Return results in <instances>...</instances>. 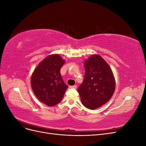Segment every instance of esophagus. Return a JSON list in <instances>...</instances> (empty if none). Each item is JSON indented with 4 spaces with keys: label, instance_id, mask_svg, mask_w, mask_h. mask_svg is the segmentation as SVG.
Here are the masks:
<instances>
[{
    "label": "esophagus",
    "instance_id": "1",
    "mask_svg": "<svg viewBox=\"0 0 146 146\" xmlns=\"http://www.w3.org/2000/svg\"><path fill=\"white\" fill-rule=\"evenodd\" d=\"M69 88H71V89H76L77 86L76 85H73V86H70Z\"/></svg>",
    "mask_w": 146,
    "mask_h": 146
}]
</instances>
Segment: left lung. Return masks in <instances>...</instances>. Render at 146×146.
<instances>
[{
  "instance_id": "left-lung-1",
  "label": "left lung",
  "mask_w": 146,
  "mask_h": 146,
  "mask_svg": "<svg viewBox=\"0 0 146 146\" xmlns=\"http://www.w3.org/2000/svg\"><path fill=\"white\" fill-rule=\"evenodd\" d=\"M84 66L85 77L77 91L82 104L94 110L111 99L115 90V80L109 65L100 55H92Z\"/></svg>"
}]
</instances>
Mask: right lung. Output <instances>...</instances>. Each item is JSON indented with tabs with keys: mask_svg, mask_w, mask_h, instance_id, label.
<instances>
[{
	"mask_svg": "<svg viewBox=\"0 0 146 146\" xmlns=\"http://www.w3.org/2000/svg\"><path fill=\"white\" fill-rule=\"evenodd\" d=\"M64 64V61L58 54L48 56L38 64L31 78L34 94L39 100L49 107L62 100L68 88L60 74Z\"/></svg>",
	"mask_w": 146,
	"mask_h": 146,
	"instance_id": "right-lung-1",
	"label": "right lung"
}]
</instances>
